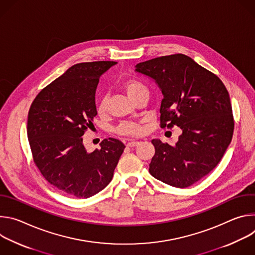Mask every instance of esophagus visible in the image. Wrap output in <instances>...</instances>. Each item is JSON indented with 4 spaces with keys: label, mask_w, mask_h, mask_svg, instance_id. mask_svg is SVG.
Instances as JSON below:
<instances>
[{
    "label": "esophagus",
    "mask_w": 255,
    "mask_h": 255,
    "mask_svg": "<svg viewBox=\"0 0 255 255\" xmlns=\"http://www.w3.org/2000/svg\"><path fill=\"white\" fill-rule=\"evenodd\" d=\"M138 144H139L138 141H129L127 143V147H135V146H137Z\"/></svg>",
    "instance_id": "obj_1"
}]
</instances>
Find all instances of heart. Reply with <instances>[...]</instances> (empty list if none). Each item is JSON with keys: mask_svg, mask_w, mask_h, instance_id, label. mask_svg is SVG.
Instances as JSON below:
<instances>
[{"mask_svg": "<svg viewBox=\"0 0 255 255\" xmlns=\"http://www.w3.org/2000/svg\"><path fill=\"white\" fill-rule=\"evenodd\" d=\"M122 88L124 89V91L126 92V94L129 96L131 100H134L142 92L147 91L146 87L136 79L125 80L122 84ZM106 110H107L106 100H102L98 106V113L102 115L106 112ZM143 131H144V127L140 122H123L116 129L117 134L121 136H127V137L140 136L143 133Z\"/></svg>", "mask_w": 255, "mask_h": 255, "instance_id": "heart-1", "label": "heart"}]
</instances>
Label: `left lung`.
Returning a JSON list of instances; mask_svg holds the SVG:
<instances>
[{
	"label": "left lung",
	"mask_w": 255,
	"mask_h": 255,
	"mask_svg": "<svg viewBox=\"0 0 255 255\" xmlns=\"http://www.w3.org/2000/svg\"><path fill=\"white\" fill-rule=\"evenodd\" d=\"M136 71L152 78L162 92L160 127L183 131L175 145L151 141L149 172L169 186L188 188L216 167L232 140L228 91L215 74L181 53L140 62Z\"/></svg>",
	"instance_id": "left-lung-1"
}]
</instances>
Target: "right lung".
Returning <instances> with one entry per match:
<instances>
[{
    "label": "right lung",
    "instance_id": "obj_1",
    "mask_svg": "<svg viewBox=\"0 0 255 255\" xmlns=\"http://www.w3.org/2000/svg\"><path fill=\"white\" fill-rule=\"evenodd\" d=\"M116 61L81 62L36 96L28 113L27 135L35 165L60 192L90 198L112 180L125 145L108 138L88 152L83 135L94 127L100 77Z\"/></svg>",
    "mask_w": 255,
    "mask_h": 255
}]
</instances>
